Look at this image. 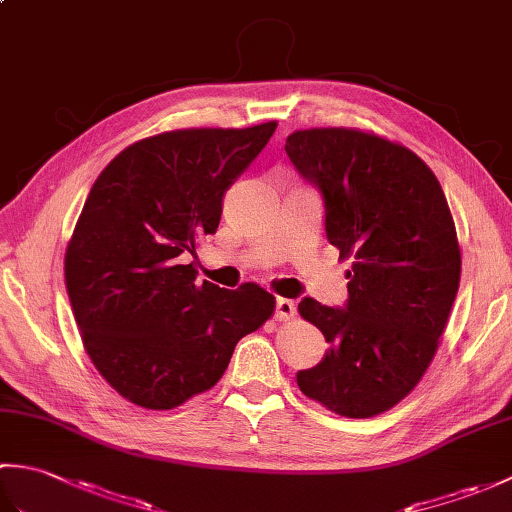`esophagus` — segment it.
I'll list each match as a JSON object with an SVG mask.
<instances>
[{
    "mask_svg": "<svg viewBox=\"0 0 512 512\" xmlns=\"http://www.w3.org/2000/svg\"><path fill=\"white\" fill-rule=\"evenodd\" d=\"M295 312H297V303L295 301L284 299V297L277 299V303H275V317H277V321H290L292 317H295Z\"/></svg>",
    "mask_w": 512,
    "mask_h": 512,
    "instance_id": "esophagus-1",
    "label": "esophagus"
}]
</instances>
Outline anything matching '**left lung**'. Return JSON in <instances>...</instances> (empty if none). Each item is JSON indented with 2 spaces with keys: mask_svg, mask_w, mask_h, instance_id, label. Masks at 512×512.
Returning <instances> with one entry per match:
<instances>
[{
  "mask_svg": "<svg viewBox=\"0 0 512 512\" xmlns=\"http://www.w3.org/2000/svg\"><path fill=\"white\" fill-rule=\"evenodd\" d=\"M286 154L321 191L339 259H352L345 308L299 303L330 350L297 385L339 416H378L420 383L458 295L462 257L447 198L411 149L361 129H299Z\"/></svg>",
  "mask_w": 512,
  "mask_h": 512,
  "instance_id": "left-lung-1",
  "label": "left lung"
}]
</instances>
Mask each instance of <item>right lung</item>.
Listing matches in <instances>:
<instances>
[{
    "instance_id": "add662e5",
    "label": "right lung",
    "mask_w": 512,
    "mask_h": 512,
    "mask_svg": "<svg viewBox=\"0 0 512 512\" xmlns=\"http://www.w3.org/2000/svg\"><path fill=\"white\" fill-rule=\"evenodd\" d=\"M275 129L149 136L92 184L65 250V288L85 352L134 405L173 409L211 389L237 341L273 317L270 292L198 281L182 255L217 231L226 189Z\"/></svg>"
}]
</instances>
